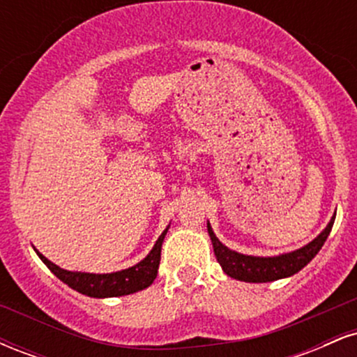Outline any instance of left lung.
Masks as SVG:
<instances>
[{
    "instance_id": "obj_1",
    "label": "left lung",
    "mask_w": 357,
    "mask_h": 357,
    "mask_svg": "<svg viewBox=\"0 0 357 357\" xmlns=\"http://www.w3.org/2000/svg\"><path fill=\"white\" fill-rule=\"evenodd\" d=\"M335 220V213L331 218L329 225L321 231L317 238H314L305 247L294 250V252L282 253L277 257H253V255H243V253L233 252L228 247H225L221 241L216 238L213 233V228L208 223V233L213 243V250L218 264L223 268V272L228 277L236 278L241 282H253V284H264V282H273L278 278H285L297 273L309 264L312 258L317 255L319 250L326 243L327 236H329L333 225Z\"/></svg>"
}]
</instances>
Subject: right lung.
Here are the masks:
<instances>
[{"label": "right lung", "instance_id": "right-lung-1", "mask_svg": "<svg viewBox=\"0 0 357 357\" xmlns=\"http://www.w3.org/2000/svg\"><path fill=\"white\" fill-rule=\"evenodd\" d=\"M167 228L161 233V236L155 241L153 250H151L149 255H147L144 260H141L139 264L134 265V267L112 273L70 272V270L60 268L59 265H55L53 261L48 260V258H45L35 247L33 248L36 255L40 257V260H42L43 264L47 265L61 282H63V284L72 287L77 292L96 298L121 297L139 292V290L146 289V287L153 284L155 275H158L159 261H161V247L162 241H165Z\"/></svg>", "mask_w": 357, "mask_h": 357}]
</instances>
